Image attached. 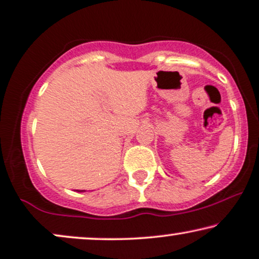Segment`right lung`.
I'll list each match as a JSON object with an SVG mask.
<instances>
[{
	"instance_id": "1",
	"label": "right lung",
	"mask_w": 259,
	"mask_h": 259,
	"mask_svg": "<svg viewBox=\"0 0 259 259\" xmlns=\"http://www.w3.org/2000/svg\"><path fill=\"white\" fill-rule=\"evenodd\" d=\"M78 192H84V191H78Z\"/></svg>"
}]
</instances>
